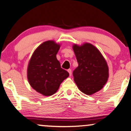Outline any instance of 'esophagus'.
<instances>
[{
  "instance_id": "1",
  "label": "esophagus",
  "mask_w": 131,
  "mask_h": 131,
  "mask_svg": "<svg viewBox=\"0 0 131 131\" xmlns=\"http://www.w3.org/2000/svg\"><path fill=\"white\" fill-rule=\"evenodd\" d=\"M68 72H69L70 76H71V75H72V70H71V69H68Z\"/></svg>"
}]
</instances>
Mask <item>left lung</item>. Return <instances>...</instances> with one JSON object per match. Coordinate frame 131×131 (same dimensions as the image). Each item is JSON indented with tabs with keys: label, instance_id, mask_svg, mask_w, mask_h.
<instances>
[{
	"label": "left lung",
	"instance_id": "1",
	"mask_svg": "<svg viewBox=\"0 0 131 131\" xmlns=\"http://www.w3.org/2000/svg\"><path fill=\"white\" fill-rule=\"evenodd\" d=\"M73 49L78 63L73 71L74 81L82 93L93 94L102 89L108 80L106 60L99 50L90 43L81 46L75 45Z\"/></svg>",
	"mask_w": 131,
	"mask_h": 131
}]
</instances>
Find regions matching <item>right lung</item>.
<instances>
[{"label":"right lung","instance_id":"1","mask_svg":"<svg viewBox=\"0 0 131 131\" xmlns=\"http://www.w3.org/2000/svg\"><path fill=\"white\" fill-rule=\"evenodd\" d=\"M59 49L60 45L53 41H45L34 51L29 60L27 70L29 83L45 96L54 94L69 75L56 58Z\"/></svg>","mask_w":131,"mask_h":131}]
</instances>
